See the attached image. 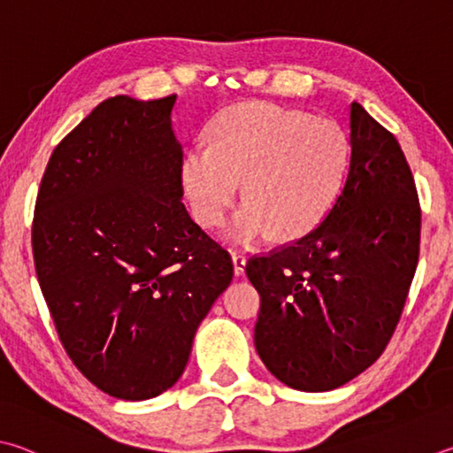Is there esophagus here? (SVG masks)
<instances>
[{"label": "esophagus", "instance_id": "obj_1", "mask_svg": "<svg viewBox=\"0 0 453 453\" xmlns=\"http://www.w3.org/2000/svg\"><path fill=\"white\" fill-rule=\"evenodd\" d=\"M232 259H234V271L235 275H243L245 273V263H248V257L242 251H232Z\"/></svg>", "mask_w": 453, "mask_h": 453}]
</instances>
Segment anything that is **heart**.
<instances>
[{
	"instance_id": "b5f03b06",
	"label": "heart",
	"mask_w": 453,
	"mask_h": 453,
	"mask_svg": "<svg viewBox=\"0 0 453 453\" xmlns=\"http://www.w3.org/2000/svg\"><path fill=\"white\" fill-rule=\"evenodd\" d=\"M347 133L331 119L265 101L219 112L210 144L188 150L182 188L203 227L226 221L235 200H248L229 224V237L255 243L277 234L293 240L311 232L331 210L347 178Z\"/></svg>"
}]
</instances>
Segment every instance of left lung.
Returning a JSON list of instances; mask_svg holds the SVG:
<instances>
[{
    "mask_svg": "<svg viewBox=\"0 0 453 453\" xmlns=\"http://www.w3.org/2000/svg\"><path fill=\"white\" fill-rule=\"evenodd\" d=\"M350 146L347 182L326 218L245 265L261 297L255 349L271 374L305 392L339 388L382 355L420 255L412 170L396 136L357 101Z\"/></svg>",
    "mask_w": 453,
    "mask_h": 453,
    "instance_id": "left-lung-1",
    "label": "left lung"
}]
</instances>
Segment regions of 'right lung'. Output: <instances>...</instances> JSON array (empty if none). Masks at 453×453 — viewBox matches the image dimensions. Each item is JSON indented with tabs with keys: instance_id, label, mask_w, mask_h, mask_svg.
Returning <instances> with one entry per match:
<instances>
[{
	"instance_id": "right-lung-1",
	"label": "right lung",
	"mask_w": 453,
	"mask_h": 453,
	"mask_svg": "<svg viewBox=\"0 0 453 453\" xmlns=\"http://www.w3.org/2000/svg\"><path fill=\"white\" fill-rule=\"evenodd\" d=\"M174 103L103 101L57 144L33 216V259L61 344L120 400L176 384L234 277L229 253L182 202Z\"/></svg>"
}]
</instances>
